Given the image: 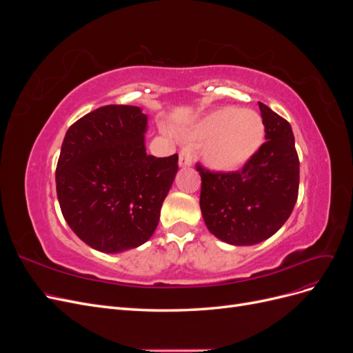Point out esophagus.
Segmentation results:
<instances>
[{
  "instance_id": "34e87169",
  "label": "esophagus",
  "mask_w": 353,
  "mask_h": 353,
  "mask_svg": "<svg viewBox=\"0 0 353 353\" xmlns=\"http://www.w3.org/2000/svg\"><path fill=\"white\" fill-rule=\"evenodd\" d=\"M193 156H194V147L191 144L184 145L179 152V166H190L193 163Z\"/></svg>"
}]
</instances>
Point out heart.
<instances>
[{
  "instance_id": "obj_1",
  "label": "heart",
  "mask_w": 353,
  "mask_h": 353,
  "mask_svg": "<svg viewBox=\"0 0 353 353\" xmlns=\"http://www.w3.org/2000/svg\"><path fill=\"white\" fill-rule=\"evenodd\" d=\"M265 125L253 110L221 108L209 113L194 126L196 140L208 143L206 163L218 170H231L241 166L262 144Z\"/></svg>"
}]
</instances>
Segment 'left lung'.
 <instances>
[{
  "label": "left lung",
  "instance_id": "8db88e82",
  "mask_svg": "<svg viewBox=\"0 0 353 353\" xmlns=\"http://www.w3.org/2000/svg\"><path fill=\"white\" fill-rule=\"evenodd\" d=\"M266 141L234 172L196 163L200 209L219 240L250 245L270 239L292 215L299 194V156L292 126L259 101Z\"/></svg>",
  "mask_w": 353,
  "mask_h": 353
}]
</instances>
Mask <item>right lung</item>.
<instances>
[{
  "label": "right lung",
  "instance_id": "right-lung-1",
  "mask_svg": "<svg viewBox=\"0 0 353 353\" xmlns=\"http://www.w3.org/2000/svg\"><path fill=\"white\" fill-rule=\"evenodd\" d=\"M145 126L140 108L109 104L70 125L63 140L56 169L60 209L95 250L138 248L157 227L178 154H147Z\"/></svg>",
  "mask_w": 353,
  "mask_h": 353
}]
</instances>
